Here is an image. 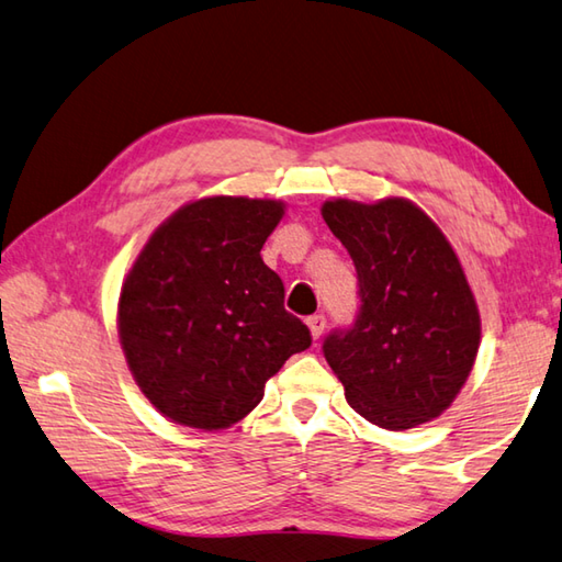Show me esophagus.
<instances>
[{"label": "esophagus", "instance_id": "esophagus-1", "mask_svg": "<svg viewBox=\"0 0 562 562\" xmlns=\"http://www.w3.org/2000/svg\"><path fill=\"white\" fill-rule=\"evenodd\" d=\"M307 326H310L312 339H319V336L324 334V326H326L324 314H314V316H310V319H307Z\"/></svg>", "mask_w": 562, "mask_h": 562}]
</instances>
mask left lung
Segmentation results:
<instances>
[{
	"label": "left lung",
	"mask_w": 562,
	"mask_h": 562,
	"mask_svg": "<svg viewBox=\"0 0 562 562\" xmlns=\"http://www.w3.org/2000/svg\"><path fill=\"white\" fill-rule=\"evenodd\" d=\"M322 218L359 272V319L324 341L346 401L383 430L435 420L462 391L482 341V316L454 248L403 196L331 199Z\"/></svg>",
	"instance_id": "8db88e82"
}]
</instances>
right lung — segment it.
Listing matches in <instances>:
<instances>
[{
  "mask_svg": "<svg viewBox=\"0 0 562 562\" xmlns=\"http://www.w3.org/2000/svg\"><path fill=\"white\" fill-rule=\"evenodd\" d=\"M280 199L203 196L151 233L125 274L117 334L130 373L167 420L226 430L312 336L284 310L262 246Z\"/></svg>",
  "mask_w": 562,
  "mask_h": 562,
  "instance_id": "right-lung-1",
  "label": "right lung"
}]
</instances>
